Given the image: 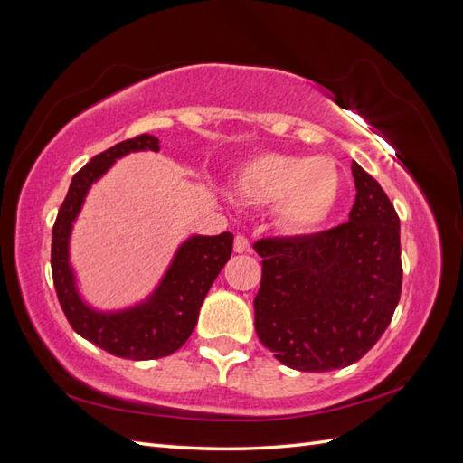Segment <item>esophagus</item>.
Listing matches in <instances>:
<instances>
[{
    "mask_svg": "<svg viewBox=\"0 0 463 463\" xmlns=\"http://www.w3.org/2000/svg\"><path fill=\"white\" fill-rule=\"evenodd\" d=\"M250 249V243H249V240L245 235H235V240H233V250L235 253H247V250Z\"/></svg>",
    "mask_w": 463,
    "mask_h": 463,
    "instance_id": "obj_1",
    "label": "esophagus"
}]
</instances>
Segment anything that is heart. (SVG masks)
Masks as SVG:
<instances>
[{"mask_svg":"<svg viewBox=\"0 0 463 463\" xmlns=\"http://www.w3.org/2000/svg\"><path fill=\"white\" fill-rule=\"evenodd\" d=\"M235 181L249 201H276L279 223L296 233L311 232L326 222L340 197L338 165L328 156L264 152L245 162Z\"/></svg>","mask_w":463,"mask_h":463,"instance_id":"1","label":"heart"}]
</instances>
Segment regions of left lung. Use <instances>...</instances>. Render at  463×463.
Segmentation results:
<instances>
[{"mask_svg": "<svg viewBox=\"0 0 463 463\" xmlns=\"http://www.w3.org/2000/svg\"><path fill=\"white\" fill-rule=\"evenodd\" d=\"M349 220L311 235L264 237L255 330L286 367L352 365L381 340L402 293L400 218L378 181L354 162Z\"/></svg>", "mask_w": 463, "mask_h": 463, "instance_id": "left-lung-1", "label": "left lung"}]
</instances>
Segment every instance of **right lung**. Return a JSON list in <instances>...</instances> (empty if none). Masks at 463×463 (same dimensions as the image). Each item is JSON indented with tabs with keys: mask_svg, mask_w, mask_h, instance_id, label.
I'll use <instances>...</instances> for the list:
<instances>
[{
	"mask_svg": "<svg viewBox=\"0 0 463 463\" xmlns=\"http://www.w3.org/2000/svg\"><path fill=\"white\" fill-rule=\"evenodd\" d=\"M137 150H160L154 135H138L96 156L73 175L52 230V276L61 309L71 328L104 352L133 361L160 359L187 342L197 326L210 286L232 257L233 235H193L177 253L152 296L118 313L94 311L80 299L69 266V237L87 193L118 158Z\"/></svg>",
	"mask_w": 463,
	"mask_h": 463,
	"instance_id": "right-lung-1",
	"label": "right lung"
}]
</instances>
